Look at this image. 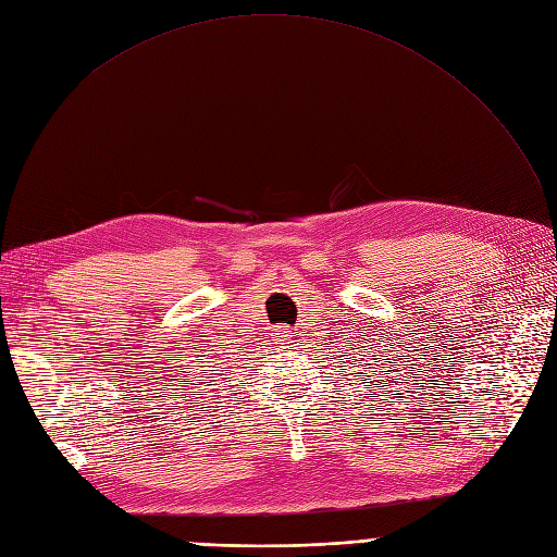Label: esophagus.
Returning a JSON list of instances; mask_svg holds the SVG:
<instances>
[{
  "mask_svg": "<svg viewBox=\"0 0 557 557\" xmlns=\"http://www.w3.org/2000/svg\"><path fill=\"white\" fill-rule=\"evenodd\" d=\"M274 337L278 339V344H289V339H293V331H289V326H276L274 329Z\"/></svg>",
  "mask_w": 557,
  "mask_h": 557,
  "instance_id": "esophagus-1",
  "label": "esophagus"
}]
</instances>
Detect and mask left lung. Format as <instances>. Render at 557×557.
Returning a JSON list of instances; mask_svg holds the SVG:
<instances>
[{"label": "left lung", "mask_w": 557, "mask_h": 557, "mask_svg": "<svg viewBox=\"0 0 557 557\" xmlns=\"http://www.w3.org/2000/svg\"><path fill=\"white\" fill-rule=\"evenodd\" d=\"M385 360H389V358H385ZM376 362H379V358H376ZM364 369H367V367H364ZM389 372H392V367H389ZM367 381H369V379H367ZM394 383H396V379H394ZM376 385H379V381H376ZM383 387H385V385H383Z\"/></svg>", "instance_id": "left-lung-1"}]
</instances>
